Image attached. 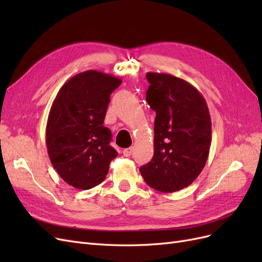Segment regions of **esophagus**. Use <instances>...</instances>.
I'll use <instances>...</instances> for the list:
<instances>
[{
  "instance_id": "obj_1",
  "label": "esophagus",
  "mask_w": 262,
  "mask_h": 262,
  "mask_svg": "<svg viewBox=\"0 0 262 262\" xmlns=\"http://www.w3.org/2000/svg\"><path fill=\"white\" fill-rule=\"evenodd\" d=\"M132 152H133V147L132 146H130V147H128V148H124L123 150H122V153H123V155L124 156H130L131 154H132Z\"/></svg>"
}]
</instances>
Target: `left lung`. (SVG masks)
I'll return each mask as SVG.
<instances>
[{
  "instance_id": "8db88e82",
  "label": "left lung",
  "mask_w": 262,
  "mask_h": 262,
  "mask_svg": "<svg viewBox=\"0 0 262 262\" xmlns=\"http://www.w3.org/2000/svg\"><path fill=\"white\" fill-rule=\"evenodd\" d=\"M146 101L156 113L154 155L140 172L157 191L175 192L191 185L209 157L211 117L201 93L182 78L146 73Z\"/></svg>"
}]
</instances>
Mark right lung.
<instances>
[{
    "label": "right lung",
    "mask_w": 262,
    "mask_h": 262,
    "mask_svg": "<svg viewBox=\"0 0 262 262\" xmlns=\"http://www.w3.org/2000/svg\"><path fill=\"white\" fill-rule=\"evenodd\" d=\"M121 78L90 70L64 83L51 106L46 144L54 169L67 184L87 190L105 180L117 157L104 125L110 94Z\"/></svg>",
    "instance_id": "add662e5"
}]
</instances>
